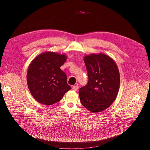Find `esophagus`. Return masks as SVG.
Masks as SVG:
<instances>
[{"instance_id":"34e87169","label":"esophagus","mask_w":150,"mask_h":150,"mask_svg":"<svg viewBox=\"0 0 150 150\" xmlns=\"http://www.w3.org/2000/svg\"><path fill=\"white\" fill-rule=\"evenodd\" d=\"M78 89H79V87H78V86H74L72 87V89L75 91H76L78 90Z\"/></svg>"}]
</instances>
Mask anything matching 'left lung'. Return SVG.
Here are the masks:
<instances>
[{
    "instance_id": "1",
    "label": "left lung",
    "mask_w": 150,
    "mask_h": 150,
    "mask_svg": "<svg viewBox=\"0 0 150 150\" xmlns=\"http://www.w3.org/2000/svg\"><path fill=\"white\" fill-rule=\"evenodd\" d=\"M88 82L79 89L81 104L91 112L108 108L115 100L120 87V74L114 60L105 54L84 58Z\"/></svg>"
}]
</instances>
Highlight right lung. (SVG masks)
Listing matches in <instances>:
<instances>
[{
	"mask_svg": "<svg viewBox=\"0 0 150 150\" xmlns=\"http://www.w3.org/2000/svg\"><path fill=\"white\" fill-rule=\"evenodd\" d=\"M66 60L64 54L45 52L31 62L27 75V84L39 103L45 105L56 103L71 89L66 74L60 69Z\"/></svg>",
	"mask_w": 150,
	"mask_h": 150,
	"instance_id": "obj_1",
	"label": "right lung"
}]
</instances>
